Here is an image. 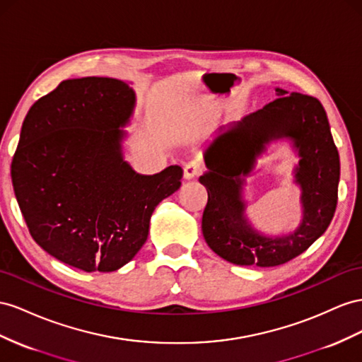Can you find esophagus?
<instances>
[{
	"instance_id": "34e87169",
	"label": "esophagus",
	"mask_w": 362,
	"mask_h": 362,
	"mask_svg": "<svg viewBox=\"0 0 362 362\" xmlns=\"http://www.w3.org/2000/svg\"><path fill=\"white\" fill-rule=\"evenodd\" d=\"M202 173V164L199 161H190L184 165V177L187 180L197 178Z\"/></svg>"
}]
</instances>
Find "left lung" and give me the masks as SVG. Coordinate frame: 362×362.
<instances>
[{
    "label": "left lung",
    "instance_id": "left-lung-1",
    "mask_svg": "<svg viewBox=\"0 0 362 362\" xmlns=\"http://www.w3.org/2000/svg\"><path fill=\"white\" fill-rule=\"evenodd\" d=\"M279 99L247 115L205 152L209 172L199 178L209 193L202 234L209 247L236 265L277 267L305 252L334 218L338 202L339 155L323 105L312 95L277 88ZM288 136L300 155L296 179L303 190V221L292 235L267 238L243 218L242 176L271 139Z\"/></svg>",
    "mask_w": 362,
    "mask_h": 362
}]
</instances>
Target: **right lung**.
Segmentation results:
<instances>
[{
    "label": "right lung",
    "mask_w": 362,
    "mask_h": 362,
    "mask_svg": "<svg viewBox=\"0 0 362 362\" xmlns=\"http://www.w3.org/2000/svg\"><path fill=\"white\" fill-rule=\"evenodd\" d=\"M135 94L111 77L64 81L28 110L12 160L19 209L39 247L66 265L110 272L144 245L155 207L182 169L139 175L123 161L120 126Z\"/></svg>",
    "instance_id": "add662e5"
}]
</instances>
